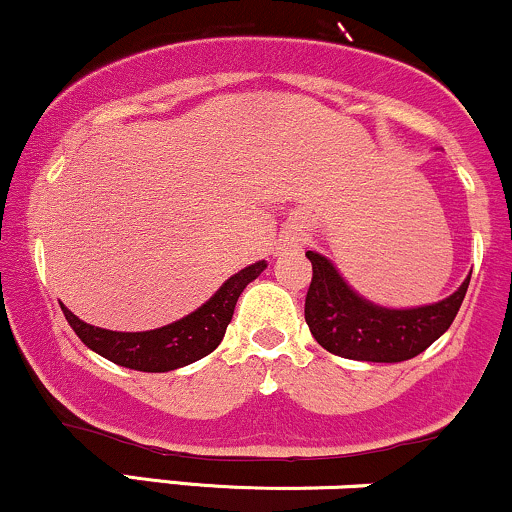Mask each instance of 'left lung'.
I'll list each match as a JSON object with an SVG mask.
<instances>
[{
    "label": "left lung",
    "mask_w": 512,
    "mask_h": 512,
    "mask_svg": "<svg viewBox=\"0 0 512 512\" xmlns=\"http://www.w3.org/2000/svg\"><path fill=\"white\" fill-rule=\"evenodd\" d=\"M305 257L313 264L305 322L315 342L330 354L370 363H399L426 351L452 325L472 276L443 301L395 310L358 296L320 252L308 250Z\"/></svg>",
    "instance_id": "8db88e82"
}]
</instances>
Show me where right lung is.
Segmentation results:
<instances>
[{"label": "right lung", "instance_id": "1", "mask_svg": "<svg viewBox=\"0 0 512 512\" xmlns=\"http://www.w3.org/2000/svg\"><path fill=\"white\" fill-rule=\"evenodd\" d=\"M264 269H267L264 260L240 269L238 274L226 279V284L207 303L199 305L195 313L149 332H113L86 325L64 305L62 313L72 325L76 337L108 361L129 370H142V373H168V370L190 366L221 344L240 293Z\"/></svg>", "mask_w": 512, "mask_h": 512}]
</instances>
